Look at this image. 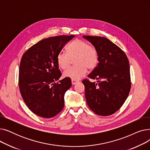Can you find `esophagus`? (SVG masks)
Returning a JSON list of instances; mask_svg holds the SVG:
<instances>
[{"label": "esophagus", "instance_id": "1", "mask_svg": "<svg viewBox=\"0 0 150 150\" xmlns=\"http://www.w3.org/2000/svg\"><path fill=\"white\" fill-rule=\"evenodd\" d=\"M71 81H72V84L73 85L76 84V83L78 82V81H76V80H74V79H72V80H71Z\"/></svg>", "mask_w": 150, "mask_h": 150}]
</instances>
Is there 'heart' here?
<instances>
[{
    "label": "heart",
    "instance_id": "obj_1",
    "mask_svg": "<svg viewBox=\"0 0 150 150\" xmlns=\"http://www.w3.org/2000/svg\"><path fill=\"white\" fill-rule=\"evenodd\" d=\"M74 60L75 66L65 70L63 75L74 80H79L86 75L88 68L93 69L98 61V54L97 49L87 42L75 39L67 47V53L60 52L57 57L58 66L62 69L69 67L72 59Z\"/></svg>",
    "mask_w": 150,
    "mask_h": 150
}]
</instances>
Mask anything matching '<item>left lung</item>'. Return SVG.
Wrapping results in <instances>:
<instances>
[{
	"mask_svg": "<svg viewBox=\"0 0 150 150\" xmlns=\"http://www.w3.org/2000/svg\"><path fill=\"white\" fill-rule=\"evenodd\" d=\"M97 50L98 64L88 75L97 80L83 81L85 97L90 109L99 115H110L127 100L131 89L129 61L117 45L106 38L83 36Z\"/></svg>",
	"mask_w": 150,
	"mask_h": 150,
	"instance_id": "1",
	"label": "left lung"
}]
</instances>
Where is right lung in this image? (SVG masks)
Masks as SVG:
<instances>
[{"label":"right lung","mask_w":150,"mask_h":150,"mask_svg":"<svg viewBox=\"0 0 150 150\" xmlns=\"http://www.w3.org/2000/svg\"><path fill=\"white\" fill-rule=\"evenodd\" d=\"M74 36L44 39L31 46L21 58L19 72L21 96L30 110L39 117H53L64 108V94L72 83L67 77L58 81L61 72L57 57Z\"/></svg>","instance_id":"1"}]
</instances>
